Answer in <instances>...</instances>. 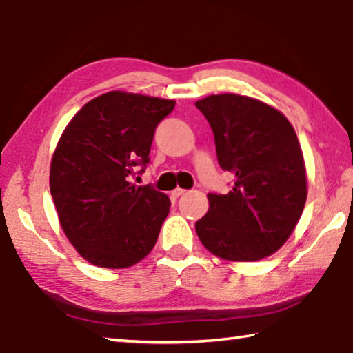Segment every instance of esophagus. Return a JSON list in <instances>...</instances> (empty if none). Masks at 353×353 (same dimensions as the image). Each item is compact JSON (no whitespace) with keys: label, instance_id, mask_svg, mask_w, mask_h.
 Segmentation results:
<instances>
[{"label":"esophagus","instance_id":"obj_1","mask_svg":"<svg viewBox=\"0 0 353 353\" xmlns=\"http://www.w3.org/2000/svg\"><path fill=\"white\" fill-rule=\"evenodd\" d=\"M185 193H187V190L176 188V190L171 191V196H172V198H179V196H182V194H185Z\"/></svg>","mask_w":353,"mask_h":353}]
</instances>
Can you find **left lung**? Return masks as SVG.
Listing matches in <instances>:
<instances>
[{
    "mask_svg": "<svg viewBox=\"0 0 353 353\" xmlns=\"http://www.w3.org/2000/svg\"><path fill=\"white\" fill-rule=\"evenodd\" d=\"M196 107L213 130L219 166L235 176L227 194L208 193L199 240L225 260L265 259L288 240L307 201L294 129L274 107L240 94H212Z\"/></svg>",
    "mask_w": 353,
    "mask_h": 353,
    "instance_id": "left-lung-1",
    "label": "left lung"
}]
</instances>
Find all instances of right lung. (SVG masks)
Listing matches in <instances>:
<instances>
[{"mask_svg":"<svg viewBox=\"0 0 353 353\" xmlns=\"http://www.w3.org/2000/svg\"><path fill=\"white\" fill-rule=\"evenodd\" d=\"M174 105L110 92L83 105L63 130L51 162V196L65 235L93 265L129 268L157 241L171 201L130 176L145 172L155 128Z\"/></svg>","mask_w":353,"mask_h":353,"instance_id":"add662e5","label":"right lung"}]
</instances>
